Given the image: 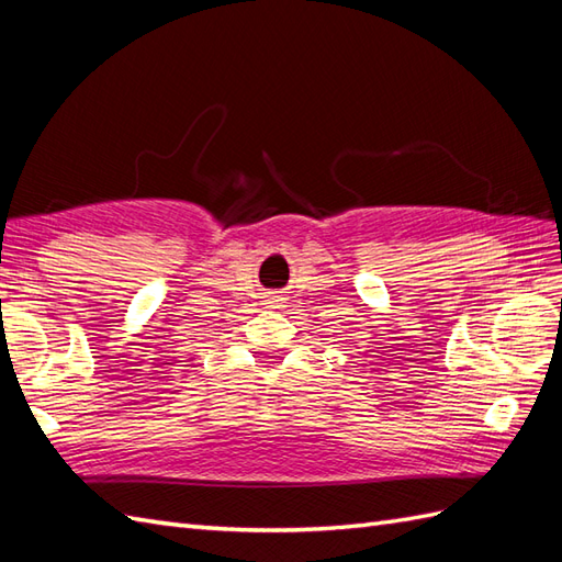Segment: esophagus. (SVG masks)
Returning <instances> with one entry per match:
<instances>
[{
	"label": "esophagus",
	"instance_id": "obj_1",
	"mask_svg": "<svg viewBox=\"0 0 562 562\" xmlns=\"http://www.w3.org/2000/svg\"><path fill=\"white\" fill-rule=\"evenodd\" d=\"M276 301H278L276 296H270V304H276Z\"/></svg>",
	"mask_w": 562,
	"mask_h": 562
}]
</instances>
